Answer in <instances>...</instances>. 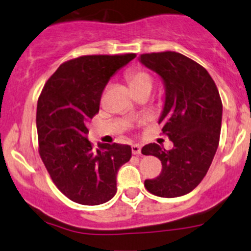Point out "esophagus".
Wrapping results in <instances>:
<instances>
[{
    "label": "esophagus",
    "instance_id": "1",
    "mask_svg": "<svg viewBox=\"0 0 251 251\" xmlns=\"http://www.w3.org/2000/svg\"><path fill=\"white\" fill-rule=\"evenodd\" d=\"M131 151H132V154H134V155H140L141 154V146H140V144H132Z\"/></svg>",
    "mask_w": 251,
    "mask_h": 251
}]
</instances>
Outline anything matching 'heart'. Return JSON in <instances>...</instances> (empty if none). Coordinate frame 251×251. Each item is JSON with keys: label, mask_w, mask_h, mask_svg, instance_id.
I'll return each mask as SVG.
<instances>
[{"label": "heart", "mask_w": 251, "mask_h": 251, "mask_svg": "<svg viewBox=\"0 0 251 251\" xmlns=\"http://www.w3.org/2000/svg\"><path fill=\"white\" fill-rule=\"evenodd\" d=\"M128 79L129 85L132 90L142 89V88H151L152 87V78L148 73L142 69H132L129 70L126 75Z\"/></svg>", "instance_id": "b5f03b06"}]
</instances>
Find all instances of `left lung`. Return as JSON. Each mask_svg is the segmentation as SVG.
I'll return each instance as SVG.
<instances>
[{"mask_svg":"<svg viewBox=\"0 0 251 251\" xmlns=\"http://www.w3.org/2000/svg\"><path fill=\"white\" fill-rule=\"evenodd\" d=\"M138 61L160 76L164 103L158 123L174 143L172 150L156 143L143 155L160 158V176L146 179L149 193L178 197L194 190L207 174L220 142L222 101L214 79L195 61L175 51L143 54Z\"/></svg>","mask_w":251,"mask_h":251,"instance_id":"8db88e82","label":"left lung"}]
</instances>
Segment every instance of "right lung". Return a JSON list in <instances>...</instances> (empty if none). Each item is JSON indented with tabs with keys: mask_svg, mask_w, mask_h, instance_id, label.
<instances>
[{
	"mask_svg": "<svg viewBox=\"0 0 251 251\" xmlns=\"http://www.w3.org/2000/svg\"><path fill=\"white\" fill-rule=\"evenodd\" d=\"M136 57L126 55L81 56L61 64L44 84L37 101L40 156L56 187L84 205L108 202L116 194L117 172L131 157L128 144L88 140V122L100 110L109 79Z\"/></svg>",
	"mask_w": 251,
	"mask_h": 251,
	"instance_id": "obj_1",
	"label": "right lung"
}]
</instances>
